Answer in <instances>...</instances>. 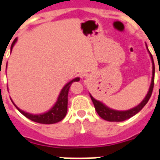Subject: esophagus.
Listing matches in <instances>:
<instances>
[{
  "label": "esophagus",
  "mask_w": 160,
  "mask_h": 160,
  "mask_svg": "<svg viewBox=\"0 0 160 160\" xmlns=\"http://www.w3.org/2000/svg\"><path fill=\"white\" fill-rule=\"evenodd\" d=\"M86 76H87V75H85V77H86Z\"/></svg>",
  "instance_id": "esophagus-1"
}]
</instances>
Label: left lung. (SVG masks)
I'll list each match as a JSON object with an SVG mask.
<instances>
[{
	"label": "left lung",
	"mask_w": 160,
	"mask_h": 160,
	"mask_svg": "<svg viewBox=\"0 0 160 160\" xmlns=\"http://www.w3.org/2000/svg\"><path fill=\"white\" fill-rule=\"evenodd\" d=\"M147 51L149 52V56H150V59H151L152 61V79H151V83H150V85H149V91L147 93V95H145V97L141 102L139 103V105H136L134 108L132 109H127V110H117V109H114L109 108L107 105H105L104 103H102L100 100H96L95 98L93 97L92 95L90 94V96L91 98V100H92L93 104H94V106H95V109L96 110V112L98 113V114L100 115L102 119H105L107 121L110 122H121L124 121V120H126V119L131 118L132 116H134L137 113H139L140 110H141L144 106L146 105L148 101H149V98L151 96L152 91H153V88H154V60H153V56L149 52V49L147 47Z\"/></svg>",
	"instance_id": "left-lung-1"
}]
</instances>
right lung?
Segmentation results:
<instances>
[{"instance_id": "add662e5", "label": "right lung", "mask_w": 160, "mask_h": 160, "mask_svg": "<svg viewBox=\"0 0 160 160\" xmlns=\"http://www.w3.org/2000/svg\"><path fill=\"white\" fill-rule=\"evenodd\" d=\"M17 41V38L14 40L13 43L11 46V51H12L15 44ZM6 68H7V64H6ZM80 80V77H76L75 79H73L68 83H66L61 90L60 91V94L58 95L57 100L55 101V103L53 105V106L51 107V109L47 110V111L44 112V113H40V114H32V113H29V112L24 111L22 109L16 106L15 105V103L13 102V100H11L14 105L16 107V109H18L19 111L21 112V114L25 115L26 118H28L29 119H31L32 121L36 122V123H40V124H55L57 122H60V120H62L66 115L67 113V106H68V93H69V90L71 84L75 81H79Z\"/></svg>"}]
</instances>
